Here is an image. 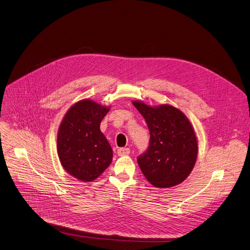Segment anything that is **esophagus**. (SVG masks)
<instances>
[{"instance_id": "obj_1", "label": "esophagus", "mask_w": 250, "mask_h": 250, "mask_svg": "<svg viewBox=\"0 0 250 250\" xmlns=\"http://www.w3.org/2000/svg\"><path fill=\"white\" fill-rule=\"evenodd\" d=\"M130 152V149L128 147H121L118 149V154L123 156V155H128Z\"/></svg>"}]
</instances>
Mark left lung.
<instances>
[{
  "label": "left lung",
  "instance_id": "8db88e82",
  "mask_svg": "<svg viewBox=\"0 0 250 250\" xmlns=\"http://www.w3.org/2000/svg\"><path fill=\"white\" fill-rule=\"evenodd\" d=\"M149 129L147 149L138 156L146 178L155 188L179 185L191 172L197 156V141L188 118L168 104L151 107L133 102Z\"/></svg>",
  "mask_w": 250,
  "mask_h": 250
}]
</instances>
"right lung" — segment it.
Instances as JSON below:
<instances>
[{
    "mask_svg": "<svg viewBox=\"0 0 250 250\" xmlns=\"http://www.w3.org/2000/svg\"><path fill=\"white\" fill-rule=\"evenodd\" d=\"M109 107L90 100L75 104L60 125L58 153L63 168L81 181H93L112 161V149L100 125Z\"/></svg>",
    "mask_w": 250,
    "mask_h": 250,
    "instance_id": "right-lung-1",
    "label": "right lung"
}]
</instances>
